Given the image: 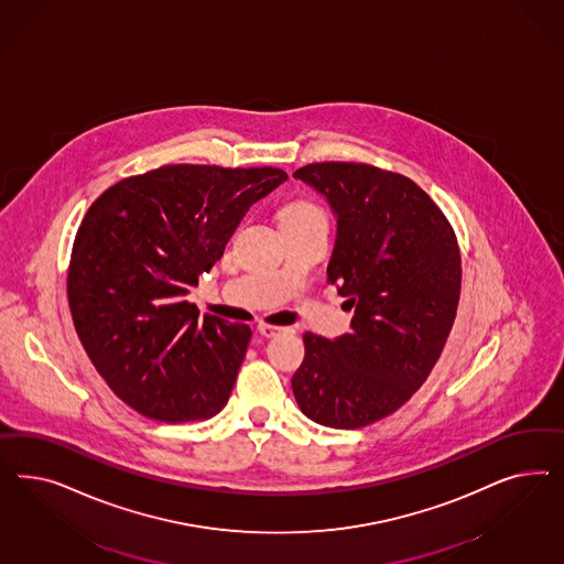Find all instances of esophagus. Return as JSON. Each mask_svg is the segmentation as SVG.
Returning <instances> with one entry per match:
<instances>
[{"instance_id": "34e87169", "label": "esophagus", "mask_w": 564, "mask_h": 564, "mask_svg": "<svg viewBox=\"0 0 564 564\" xmlns=\"http://www.w3.org/2000/svg\"><path fill=\"white\" fill-rule=\"evenodd\" d=\"M283 330H285L283 326L267 325V323H260V325H258V333H260L262 337H276V335H281Z\"/></svg>"}]
</instances>
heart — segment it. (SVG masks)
<instances>
[{"instance_id":"1","label":"heart","mask_w":564,"mask_h":564,"mask_svg":"<svg viewBox=\"0 0 564 564\" xmlns=\"http://www.w3.org/2000/svg\"><path fill=\"white\" fill-rule=\"evenodd\" d=\"M306 219H325L323 210L307 200H295L283 208L281 221H306Z\"/></svg>"}]
</instances>
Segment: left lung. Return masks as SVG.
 <instances>
[{"label": "left lung", "mask_w": 564, "mask_h": 564, "mask_svg": "<svg viewBox=\"0 0 564 564\" xmlns=\"http://www.w3.org/2000/svg\"><path fill=\"white\" fill-rule=\"evenodd\" d=\"M337 215L328 283L354 310L335 341L306 333L291 378L300 410L328 427L375 424L410 401L443 354L462 293V254L443 210L410 177L326 161L293 173Z\"/></svg>", "instance_id": "8db88e82"}]
</instances>
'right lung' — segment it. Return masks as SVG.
I'll return each instance as SVG.
<instances>
[{
  "label": "right lung",
  "mask_w": 564,
  "mask_h": 564,
  "mask_svg": "<svg viewBox=\"0 0 564 564\" xmlns=\"http://www.w3.org/2000/svg\"><path fill=\"white\" fill-rule=\"evenodd\" d=\"M276 167L163 165L105 189L74 239L68 302L109 389L156 422L225 408L252 330L198 316L186 300L250 206L281 186Z\"/></svg>",
  "instance_id": "right-lung-1"
}]
</instances>
